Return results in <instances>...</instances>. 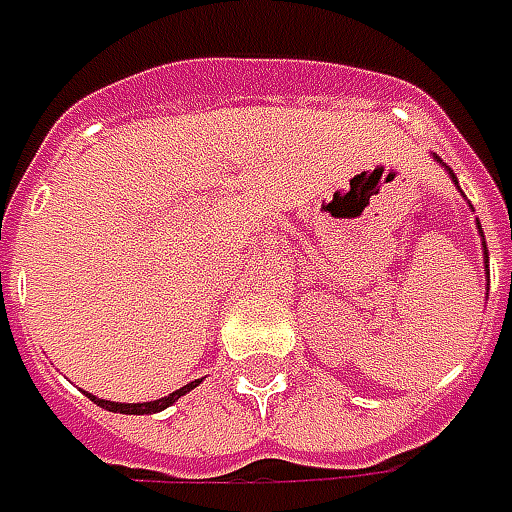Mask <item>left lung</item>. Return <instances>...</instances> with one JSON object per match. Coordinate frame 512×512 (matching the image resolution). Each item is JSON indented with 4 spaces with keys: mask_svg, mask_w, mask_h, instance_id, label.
I'll return each instance as SVG.
<instances>
[{
    "mask_svg": "<svg viewBox=\"0 0 512 512\" xmlns=\"http://www.w3.org/2000/svg\"><path fill=\"white\" fill-rule=\"evenodd\" d=\"M436 162H439V165H444L442 159H439V156H436ZM444 168H447V165H444ZM450 170V168H447ZM450 179H453V182H456V176H453V170H450ZM456 185H459V182H456ZM479 233H482V225H479ZM484 236V233H482ZM487 259H490V256H487V245H484V265H487Z\"/></svg>",
    "mask_w": 512,
    "mask_h": 512,
    "instance_id": "obj_1",
    "label": "left lung"
}]
</instances>
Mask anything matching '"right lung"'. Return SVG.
Listing matches in <instances>:
<instances>
[{
	"mask_svg": "<svg viewBox=\"0 0 512 512\" xmlns=\"http://www.w3.org/2000/svg\"><path fill=\"white\" fill-rule=\"evenodd\" d=\"M202 382V379H196V382L185 384V387H179V390H173L170 396H165V399H156V402H142V404H125V402H108V399H96V396H90V393H85L90 402L99 404V407H105V410H110V413H128V416H145V413H159V410H165V407H170V404L176 402V399H182L185 393H190L196 384Z\"/></svg>",
	"mask_w": 512,
	"mask_h": 512,
	"instance_id": "right-lung-1",
	"label": "right lung"
}]
</instances>
